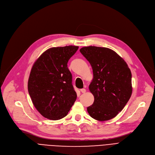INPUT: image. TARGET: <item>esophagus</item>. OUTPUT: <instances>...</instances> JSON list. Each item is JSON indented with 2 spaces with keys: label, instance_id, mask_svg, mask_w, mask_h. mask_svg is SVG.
<instances>
[{
  "label": "esophagus",
  "instance_id": "34e87169",
  "mask_svg": "<svg viewBox=\"0 0 155 155\" xmlns=\"http://www.w3.org/2000/svg\"><path fill=\"white\" fill-rule=\"evenodd\" d=\"M80 91H81V92H82V93H85L86 90H85V88H82V89H80Z\"/></svg>",
  "mask_w": 155,
  "mask_h": 155
}]
</instances>
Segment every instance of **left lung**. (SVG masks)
<instances>
[{
    "label": "left lung",
    "mask_w": 155,
    "mask_h": 155,
    "mask_svg": "<svg viewBox=\"0 0 155 155\" xmlns=\"http://www.w3.org/2000/svg\"><path fill=\"white\" fill-rule=\"evenodd\" d=\"M80 51L91 64L94 75L89 90L94 102L87 107L88 113L99 121L115 117L131 96V70L126 61L109 48L90 46Z\"/></svg>",
    "instance_id": "8db88e82"
}]
</instances>
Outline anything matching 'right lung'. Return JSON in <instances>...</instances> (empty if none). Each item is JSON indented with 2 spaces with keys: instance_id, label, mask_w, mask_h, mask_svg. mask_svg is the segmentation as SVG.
<instances>
[{
  "instance_id": "1",
  "label": "right lung",
  "mask_w": 155,
  "mask_h": 155,
  "mask_svg": "<svg viewBox=\"0 0 155 155\" xmlns=\"http://www.w3.org/2000/svg\"><path fill=\"white\" fill-rule=\"evenodd\" d=\"M78 46L48 49L32 66L28 88L32 104L45 118L59 120L66 116L77 99L67 63Z\"/></svg>"
}]
</instances>
